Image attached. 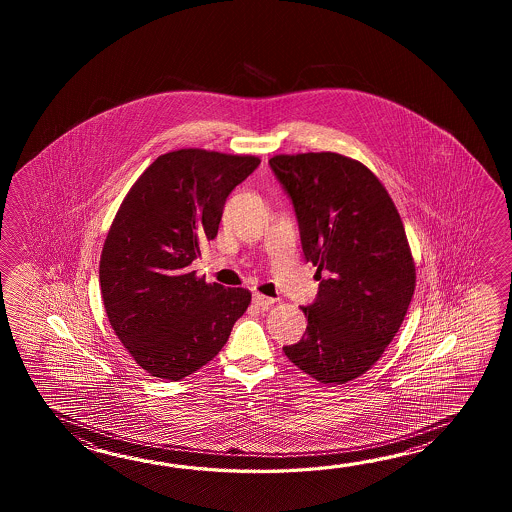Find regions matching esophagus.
Wrapping results in <instances>:
<instances>
[{
  "mask_svg": "<svg viewBox=\"0 0 512 512\" xmlns=\"http://www.w3.org/2000/svg\"><path fill=\"white\" fill-rule=\"evenodd\" d=\"M252 300H254V304L260 305L261 309H269V307L274 304V300H272V298H269V296H263V294L260 293H254Z\"/></svg>",
  "mask_w": 512,
  "mask_h": 512,
  "instance_id": "1",
  "label": "esophagus"
}]
</instances>
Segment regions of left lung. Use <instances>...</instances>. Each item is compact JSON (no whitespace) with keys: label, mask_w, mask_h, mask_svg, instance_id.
<instances>
[{"label":"left lung","mask_w":512,"mask_h":512,"mask_svg":"<svg viewBox=\"0 0 512 512\" xmlns=\"http://www.w3.org/2000/svg\"><path fill=\"white\" fill-rule=\"evenodd\" d=\"M269 164L320 280L315 304L302 307L304 337L283 351L316 381L346 384L381 359L412 302L415 263L403 221L379 177L351 157L296 153Z\"/></svg>","instance_id":"1"}]
</instances>
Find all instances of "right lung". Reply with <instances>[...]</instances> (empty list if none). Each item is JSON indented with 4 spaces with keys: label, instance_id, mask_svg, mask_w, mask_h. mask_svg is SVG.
I'll list each match as a JSON object with an SVG mask.
<instances>
[{
    "label": "right lung",
    "instance_id": "add662e5",
    "mask_svg": "<svg viewBox=\"0 0 512 512\" xmlns=\"http://www.w3.org/2000/svg\"><path fill=\"white\" fill-rule=\"evenodd\" d=\"M254 155L183 148L159 155L131 186L109 227L98 278L109 324L152 377L179 381L227 344L251 291L207 283L190 269L218 236L230 192Z\"/></svg>",
    "mask_w": 512,
    "mask_h": 512
}]
</instances>
